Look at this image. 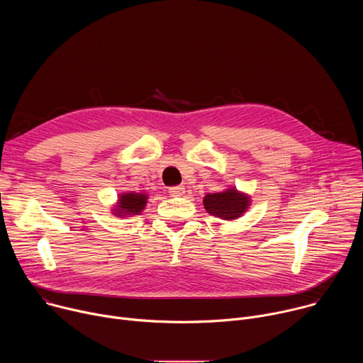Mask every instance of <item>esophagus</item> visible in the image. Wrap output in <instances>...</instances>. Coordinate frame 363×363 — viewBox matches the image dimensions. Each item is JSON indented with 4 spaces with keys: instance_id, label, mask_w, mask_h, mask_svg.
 Wrapping results in <instances>:
<instances>
[{
    "instance_id": "obj_1",
    "label": "esophagus",
    "mask_w": 363,
    "mask_h": 363,
    "mask_svg": "<svg viewBox=\"0 0 363 363\" xmlns=\"http://www.w3.org/2000/svg\"><path fill=\"white\" fill-rule=\"evenodd\" d=\"M184 192H185V188L181 186V185H177V186L169 188V195H171V196H179V195H182Z\"/></svg>"
}]
</instances>
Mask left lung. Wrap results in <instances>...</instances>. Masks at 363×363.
I'll list each match as a JSON object with an SVG mask.
<instances>
[{"instance_id":"obj_1","label":"left lung","mask_w":363,"mask_h":363,"mask_svg":"<svg viewBox=\"0 0 363 363\" xmlns=\"http://www.w3.org/2000/svg\"><path fill=\"white\" fill-rule=\"evenodd\" d=\"M250 196L238 192L235 188L225 189L223 192L206 194L203 198V206L208 214L221 220H237L248 208Z\"/></svg>"}]
</instances>
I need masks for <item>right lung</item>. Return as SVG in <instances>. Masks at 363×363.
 I'll list each match as a JSON object with an SVG mask.
<instances>
[{
    "mask_svg": "<svg viewBox=\"0 0 363 363\" xmlns=\"http://www.w3.org/2000/svg\"><path fill=\"white\" fill-rule=\"evenodd\" d=\"M147 196L145 194L138 192H128L119 195V202L116 205V210H113V214L118 217L125 216H138L145 208Z\"/></svg>",
    "mask_w": 363,
    "mask_h": 363,
    "instance_id": "obj_1",
    "label": "right lung"
}]
</instances>
